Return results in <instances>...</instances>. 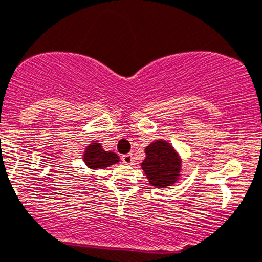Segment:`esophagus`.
I'll return each instance as SVG.
<instances>
[{
    "instance_id": "34e87169",
    "label": "esophagus",
    "mask_w": 262,
    "mask_h": 262,
    "mask_svg": "<svg viewBox=\"0 0 262 262\" xmlns=\"http://www.w3.org/2000/svg\"><path fill=\"white\" fill-rule=\"evenodd\" d=\"M122 162L125 164H130L134 163V157H132V154H127V155H123L122 156Z\"/></svg>"
}]
</instances>
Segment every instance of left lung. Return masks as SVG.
I'll list each match as a JSON object with an SVG mask.
<instances>
[{"label": "left lung", "mask_w": 262, "mask_h": 262, "mask_svg": "<svg viewBox=\"0 0 262 262\" xmlns=\"http://www.w3.org/2000/svg\"><path fill=\"white\" fill-rule=\"evenodd\" d=\"M146 157L141 163L149 184L156 188L173 186L181 177L182 158L169 142L156 140L145 148Z\"/></svg>", "instance_id": "8db88e82"}]
</instances>
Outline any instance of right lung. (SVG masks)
<instances>
[{
  "mask_svg": "<svg viewBox=\"0 0 262 262\" xmlns=\"http://www.w3.org/2000/svg\"><path fill=\"white\" fill-rule=\"evenodd\" d=\"M117 162H120L119 156L113 151H105L98 141H93L84 151V163L90 169H104Z\"/></svg>",
  "mask_w": 262,
  "mask_h": 262,
  "instance_id": "obj_1",
  "label": "right lung"
}]
</instances>
